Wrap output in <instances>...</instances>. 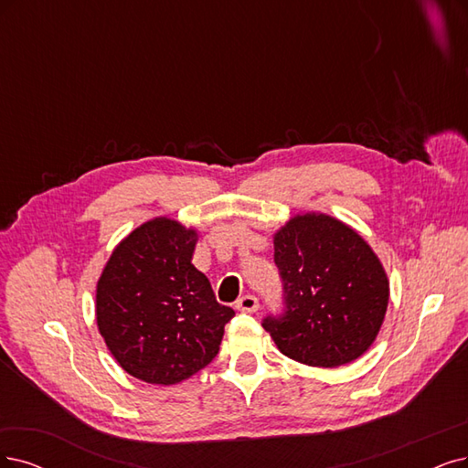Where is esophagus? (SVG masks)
I'll list each match as a JSON object with an SVG mask.
<instances>
[{
  "label": "esophagus",
  "mask_w": 468,
  "mask_h": 468,
  "mask_svg": "<svg viewBox=\"0 0 468 468\" xmlns=\"http://www.w3.org/2000/svg\"><path fill=\"white\" fill-rule=\"evenodd\" d=\"M237 310H240V313H256L258 310V299L254 295H243L239 301H237Z\"/></svg>",
  "instance_id": "obj_1"
}]
</instances>
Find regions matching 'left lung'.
<instances>
[{
	"label": "left lung",
	"instance_id": "1",
	"mask_svg": "<svg viewBox=\"0 0 468 468\" xmlns=\"http://www.w3.org/2000/svg\"><path fill=\"white\" fill-rule=\"evenodd\" d=\"M283 314L262 325L278 349L308 367L335 368L370 349L389 301L386 270L349 225L325 216L291 218L273 235Z\"/></svg>",
	"mask_w": 468,
	"mask_h": 468
}]
</instances>
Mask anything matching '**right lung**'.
Instances as JSON below:
<instances>
[{
  "instance_id": "obj_1",
  "label": "right lung",
  "mask_w": 468,
  "mask_h": 468,
  "mask_svg": "<svg viewBox=\"0 0 468 468\" xmlns=\"http://www.w3.org/2000/svg\"><path fill=\"white\" fill-rule=\"evenodd\" d=\"M198 233L155 218L113 249L96 287V322L119 367L148 384H179L210 365L235 313L193 266Z\"/></svg>"
}]
</instances>
